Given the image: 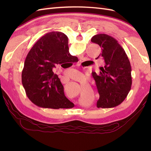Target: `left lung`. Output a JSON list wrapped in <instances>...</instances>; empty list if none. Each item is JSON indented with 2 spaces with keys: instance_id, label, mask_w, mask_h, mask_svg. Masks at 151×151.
Segmentation results:
<instances>
[{
  "instance_id": "1",
  "label": "left lung",
  "mask_w": 151,
  "mask_h": 151,
  "mask_svg": "<svg viewBox=\"0 0 151 151\" xmlns=\"http://www.w3.org/2000/svg\"><path fill=\"white\" fill-rule=\"evenodd\" d=\"M91 41L102 48L99 56L103 57L105 62L104 66L100 67L99 75L96 73L93 74L99 94L97 106L115 107L123 102L132 86V69L129 58L118 41L107 34L95 35Z\"/></svg>"
}]
</instances>
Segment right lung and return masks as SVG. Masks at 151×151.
<instances>
[{"mask_svg": "<svg viewBox=\"0 0 151 151\" xmlns=\"http://www.w3.org/2000/svg\"><path fill=\"white\" fill-rule=\"evenodd\" d=\"M78 61L69 52L68 37L60 32L45 34L34 45L25 59L22 84L28 99L45 108H69L73 103L64 95L63 86L53 70Z\"/></svg>", "mask_w": 151, "mask_h": 151, "instance_id": "right-lung-1", "label": "right lung"}]
</instances>
